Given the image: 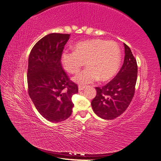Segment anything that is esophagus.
Masks as SVG:
<instances>
[{
    "label": "esophagus",
    "mask_w": 161,
    "mask_h": 161,
    "mask_svg": "<svg viewBox=\"0 0 161 161\" xmlns=\"http://www.w3.org/2000/svg\"><path fill=\"white\" fill-rule=\"evenodd\" d=\"M85 89V86H82V85H79V91H82Z\"/></svg>",
    "instance_id": "esophagus-1"
}]
</instances>
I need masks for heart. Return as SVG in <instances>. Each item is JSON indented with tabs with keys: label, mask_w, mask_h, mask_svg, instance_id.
Here are the masks:
<instances>
[{
	"label": "heart",
	"mask_w": 161,
	"mask_h": 161,
	"mask_svg": "<svg viewBox=\"0 0 161 161\" xmlns=\"http://www.w3.org/2000/svg\"><path fill=\"white\" fill-rule=\"evenodd\" d=\"M64 69L75 74L85 64L87 68L73 78L80 85L99 80L105 82L118 72L121 64V51L114 41L92 39L76 43L74 50H64L61 54Z\"/></svg>",
	"instance_id": "b5f03b06"
}]
</instances>
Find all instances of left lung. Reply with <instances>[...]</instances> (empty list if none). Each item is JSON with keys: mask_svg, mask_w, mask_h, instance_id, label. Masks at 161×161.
Returning a JSON list of instances; mask_svg holds the SVG:
<instances>
[{"mask_svg": "<svg viewBox=\"0 0 161 161\" xmlns=\"http://www.w3.org/2000/svg\"><path fill=\"white\" fill-rule=\"evenodd\" d=\"M124 64L113 80L96 87L97 95L91 101L92 110L104 119H114L122 114L132 100L137 80L138 66L130 48L124 43Z\"/></svg>", "mask_w": 161, "mask_h": 161, "instance_id": "8db88e82", "label": "left lung"}]
</instances>
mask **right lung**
<instances>
[{"mask_svg": "<svg viewBox=\"0 0 161 161\" xmlns=\"http://www.w3.org/2000/svg\"><path fill=\"white\" fill-rule=\"evenodd\" d=\"M70 34L50 33L39 40L29 56L28 92L36 108L51 122L69 118L78 86L70 80L61 64V54Z\"/></svg>", "mask_w": 161, "mask_h": 161, "instance_id": "right-lung-1", "label": "right lung"}]
</instances>
